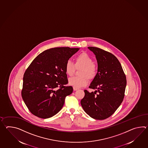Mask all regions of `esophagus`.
<instances>
[{"label":"esophagus","instance_id":"obj_1","mask_svg":"<svg viewBox=\"0 0 148 148\" xmlns=\"http://www.w3.org/2000/svg\"><path fill=\"white\" fill-rule=\"evenodd\" d=\"M79 88H76V87H73V90H74V91H76V90H79Z\"/></svg>","mask_w":148,"mask_h":148}]
</instances>
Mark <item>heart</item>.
I'll return each mask as SVG.
<instances>
[{
    "mask_svg": "<svg viewBox=\"0 0 148 148\" xmlns=\"http://www.w3.org/2000/svg\"><path fill=\"white\" fill-rule=\"evenodd\" d=\"M76 67H75V66ZM76 68H80L79 76H73L69 79V85L76 88L86 86L88 83V78L92 79L95 77L97 69L93 62V59L86 53H82L75 58V64L71 60H67L65 64V70L66 74L72 75Z\"/></svg>",
    "mask_w": 148,
    "mask_h": 148,
    "instance_id": "1",
    "label": "heart"
}]
</instances>
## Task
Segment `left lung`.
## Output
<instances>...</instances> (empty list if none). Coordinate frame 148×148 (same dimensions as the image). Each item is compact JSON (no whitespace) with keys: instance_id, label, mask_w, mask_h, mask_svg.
<instances>
[{"instance_id":"8db88e82","label":"left lung","mask_w":148,"mask_h":148,"mask_svg":"<svg viewBox=\"0 0 148 148\" xmlns=\"http://www.w3.org/2000/svg\"><path fill=\"white\" fill-rule=\"evenodd\" d=\"M88 48L95 55L98 72L89 86L95 91L84 90L81 104L91 117L102 120L112 116L122 103L126 86V76L114 55L97 47Z\"/></svg>"}]
</instances>
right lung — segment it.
Returning <instances> with one entry per match:
<instances>
[{
	"label": "right lung",
	"instance_id": "add662e5",
	"mask_svg": "<svg viewBox=\"0 0 148 148\" xmlns=\"http://www.w3.org/2000/svg\"><path fill=\"white\" fill-rule=\"evenodd\" d=\"M79 48H54L36 57L23 76L22 97L30 112L41 118H50L62 109L72 86H65L68 79L65 66Z\"/></svg>",
	"mask_w": 148,
	"mask_h": 148
}]
</instances>
